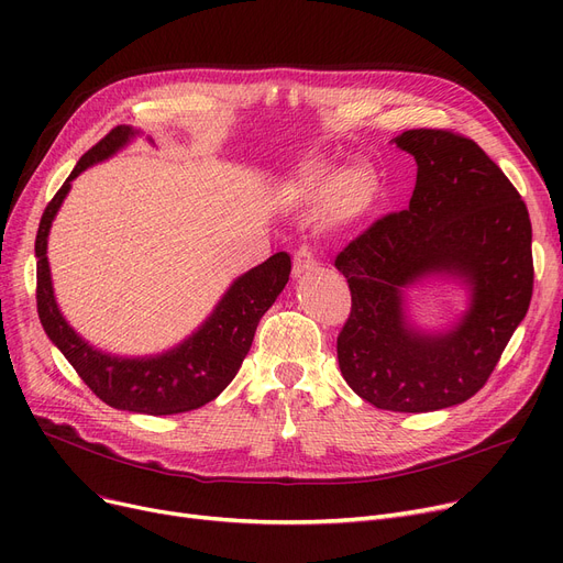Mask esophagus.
Listing matches in <instances>:
<instances>
[{"label":"esophagus","instance_id":"obj_1","mask_svg":"<svg viewBox=\"0 0 563 563\" xmlns=\"http://www.w3.org/2000/svg\"><path fill=\"white\" fill-rule=\"evenodd\" d=\"M317 266L312 249L310 246H299L294 251V276H303L308 272H312Z\"/></svg>","mask_w":563,"mask_h":563}]
</instances>
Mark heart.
I'll list each match as a JSON object with an SVG mask.
<instances>
[{
    "instance_id": "1",
    "label": "heart",
    "mask_w": 563,
    "mask_h": 563,
    "mask_svg": "<svg viewBox=\"0 0 563 563\" xmlns=\"http://www.w3.org/2000/svg\"><path fill=\"white\" fill-rule=\"evenodd\" d=\"M294 194L306 202H331L333 214L346 219L358 214L369 200V177L361 168H349L331 177L319 166H303L294 177Z\"/></svg>"
}]
</instances>
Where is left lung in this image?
I'll use <instances>...</instances> for the list:
<instances>
[{"label": "left lung", "mask_w": 563, "mask_h": 563, "mask_svg": "<svg viewBox=\"0 0 563 563\" xmlns=\"http://www.w3.org/2000/svg\"><path fill=\"white\" fill-rule=\"evenodd\" d=\"M395 143L418 162L416 189L408 210L376 219L335 257L351 291L338 361L372 406L429 412L477 395L527 314L531 221L518 189L470 136L418 128ZM427 273L473 285L471 310L445 336L402 321L400 289Z\"/></svg>", "instance_id": "8db88e82"}]
</instances>
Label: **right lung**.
Listing matches in <instances>:
<instances>
[{
    "label": "right lung",
    "mask_w": 563,
    "mask_h": 563,
    "mask_svg": "<svg viewBox=\"0 0 563 563\" xmlns=\"http://www.w3.org/2000/svg\"><path fill=\"white\" fill-rule=\"evenodd\" d=\"M132 134V128L125 125L104 134L81 155L68 180L47 202L36 234V308L47 338L62 349L96 397L118 410L175 416L210 404L228 388L246 358L262 314L272 308L289 280L291 260L287 253H276L236 278L202 329L164 356L125 361L88 346L56 308L45 255L47 234L75 177L86 166L113 155Z\"/></svg>",
    "instance_id": "1"
}]
</instances>
